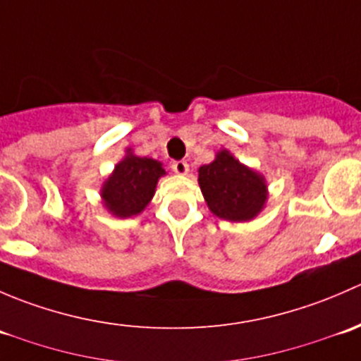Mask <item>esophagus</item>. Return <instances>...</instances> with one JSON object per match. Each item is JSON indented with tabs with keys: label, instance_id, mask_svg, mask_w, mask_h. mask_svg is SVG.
Here are the masks:
<instances>
[{
	"label": "esophagus",
	"instance_id": "obj_1",
	"mask_svg": "<svg viewBox=\"0 0 361 361\" xmlns=\"http://www.w3.org/2000/svg\"><path fill=\"white\" fill-rule=\"evenodd\" d=\"M173 171L176 174H181V176H183V174H187L188 173V164L185 162V160H176V162H173Z\"/></svg>",
	"mask_w": 361,
	"mask_h": 361
}]
</instances>
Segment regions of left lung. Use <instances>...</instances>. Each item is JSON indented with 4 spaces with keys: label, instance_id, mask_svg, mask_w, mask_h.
I'll return each mask as SVG.
<instances>
[{
    "label": "left lung",
    "instance_id": "left-lung-1",
    "mask_svg": "<svg viewBox=\"0 0 361 361\" xmlns=\"http://www.w3.org/2000/svg\"><path fill=\"white\" fill-rule=\"evenodd\" d=\"M199 187L214 216L227 221H251L267 204L269 190L264 174L239 162L221 148L211 164L199 167Z\"/></svg>",
    "mask_w": 361,
    "mask_h": 361
}]
</instances>
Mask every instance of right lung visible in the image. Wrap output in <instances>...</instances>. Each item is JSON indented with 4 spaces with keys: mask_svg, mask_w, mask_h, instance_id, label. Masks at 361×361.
I'll use <instances>...</instances> for the list:
<instances>
[{
    "mask_svg": "<svg viewBox=\"0 0 361 361\" xmlns=\"http://www.w3.org/2000/svg\"><path fill=\"white\" fill-rule=\"evenodd\" d=\"M166 176L162 162L150 157L134 155L127 148L110 176L103 181L101 199L108 213L116 218H130L143 213L155 195L159 180Z\"/></svg>",
    "mask_w": 361,
    "mask_h": 361,
    "instance_id": "right-lung-1",
    "label": "right lung"
}]
</instances>
